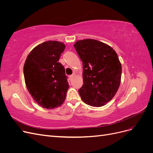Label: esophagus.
Wrapping results in <instances>:
<instances>
[{"instance_id": "esophagus-1", "label": "esophagus", "mask_w": 153, "mask_h": 153, "mask_svg": "<svg viewBox=\"0 0 153 153\" xmlns=\"http://www.w3.org/2000/svg\"><path fill=\"white\" fill-rule=\"evenodd\" d=\"M74 76H75V75H74V74H73V75H70V76H69V79H70V80H71L72 79V78L74 77Z\"/></svg>"}]
</instances>
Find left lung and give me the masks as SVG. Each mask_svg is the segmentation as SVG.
<instances>
[{"label": "left lung", "instance_id": "left-lung-1", "mask_svg": "<svg viewBox=\"0 0 153 153\" xmlns=\"http://www.w3.org/2000/svg\"><path fill=\"white\" fill-rule=\"evenodd\" d=\"M83 64L84 84L78 92L87 105L100 107L112 100L121 84L122 67L109 45L98 40H79L74 45Z\"/></svg>", "mask_w": 153, "mask_h": 153}]
</instances>
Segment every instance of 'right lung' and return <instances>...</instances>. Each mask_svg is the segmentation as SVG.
<instances>
[{
  "label": "right lung",
  "instance_id": "obj_1",
  "mask_svg": "<svg viewBox=\"0 0 153 153\" xmlns=\"http://www.w3.org/2000/svg\"><path fill=\"white\" fill-rule=\"evenodd\" d=\"M65 45L56 41H46L32 49L24 67L25 82L30 94L44 108L63 104L69 88L65 69L59 62Z\"/></svg>",
  "mask_w": 153,
  "mask_h": 153
}]
</instances>
